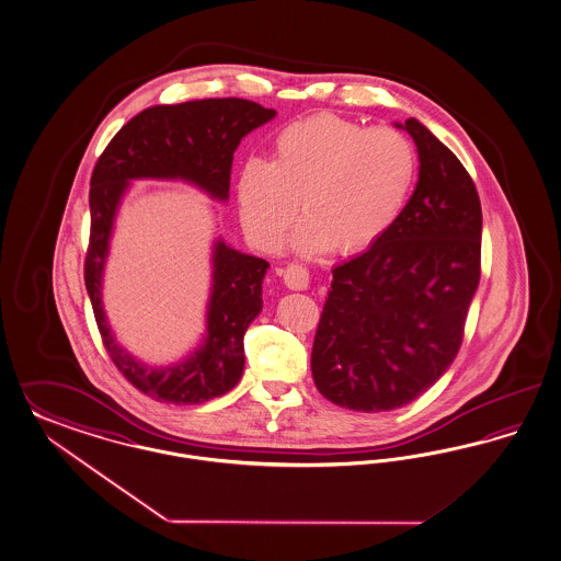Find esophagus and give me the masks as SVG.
Returning <instances> with one entry per match:
<instances>
[{
    "mask_svg": "<svg viewBox=\"0 0 561 561\" xmlns=\"http://www.w3.org/2000/svg\"><path fill=\"white\" fill-rule=\"evenodd\" d=\"M284 282L290 290H307L309 288V271L298 263H291L284 270Z\"/></svg>",
    "mask_w": 561,
    "mask_h": 561,
    "instance_id": "esophagus-1",
    "label": "esophagus"
}]
</instances>
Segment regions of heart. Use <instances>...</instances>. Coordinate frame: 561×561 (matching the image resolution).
Segmentation results:
<instances>
[{"label": "heart", "instance_id": "b5f03b06", "mask_svg": "<svg viewBox=\"0 0 561 561\" xmlns=\"http://www.w3.org/2000/svg\"><path fill=\"white\" fill-rule=\"evenodd\" d=\"M414 178L416 153L407 135L321 114L275 136L270 163L247 161L236 194L242 226L263 251L282 247L300 198L305 219L294 249L358 254L396 226Z\"/></svg>", "mask_w": 561, "mask_h": 561}]
</instances>
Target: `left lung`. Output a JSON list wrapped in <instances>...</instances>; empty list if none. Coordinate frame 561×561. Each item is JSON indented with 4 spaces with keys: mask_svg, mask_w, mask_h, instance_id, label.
Returning <instances> with one entry per match:
<instances>
[{
    "mask_svg": "<svg viewBox=\"0 0 561 561\" xmlns=\"http://www.w3.org/2000/svg\"><path fill=\"white\" fill-rule=\"evenodd\" d=\"M393 126L416 145V188L383 240L333 267L310 356L321 396L356 412L407 407L444 377L481 277L472 178L416 117Z\"/></svg>",
    "mask_w": 561,
    "mask_h": 561,
    "instance_id": "obj_1",
    "label": "left lung"
}]
</instances>
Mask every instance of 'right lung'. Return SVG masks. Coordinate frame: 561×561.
<instances>
[{
    "label": "right lung",
    "instance_id": "obj_1",
    "mask_svg": "<svg viewBox=\"0 0 561 561\" xmlns=\"http://www.w3.org/2000/svg\"><path fill=\"white\" fill-rule=\"evenodd\" d=\"M275 117L247 99H201L140 112L99 157L91 178V242L84 284L103 344L119 373L142 393L170 404H203L238 386L244 370V333L263 310L265 259L213 240L211 288L205 333L172 365H149L124 348L103 309V275L116 215L135 180L186 182L217 203L230 198L233 151L254 128Z\"/></svg>",
    "mask_w": 561,
    "mask_h": 561
}]
</instances>
